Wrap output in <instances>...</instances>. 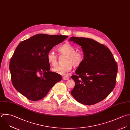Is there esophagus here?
<instances>
[{
	"label": "esophagus",
	"mask_w": 130,
	"mask_h": 130,
	"mask_svg": "<svg viewBox=\"0 0 130 130\" xmlns=\"http://www.w3.org/2000/svg\"><path fill=\"white\" fill-rule=\"evenodd\" d=\"M63 79L64 80H68V79H69V77H66V76H64V77H63Z\"/></svg>",
	"instance_id": "obj_1"
}]
</instances>
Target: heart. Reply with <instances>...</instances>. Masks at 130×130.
Here are the masks:
<instances>
[{"label":"heart","mask_w":130,"mask_h":130,"mask_svg":"<svg viewBox=\"0 0 130 130\" xmlns=\"http://www.w3.org/2000/svg\"><path fill=\"white\" fill-rule=\"evenodd\" d=\"M58 52L61 54L66 55L65 59L66 64L63 65H59L52 68V71L58 74L66 76L71 71L73 64L79 66L84 60V54L81 51H75V47L69 43H65L57 48ZM47 59L49 63L55 66L57 64V55L53 52L50 51L47 55Z\"/></svg>","instance_id":"1"}]
</instances>
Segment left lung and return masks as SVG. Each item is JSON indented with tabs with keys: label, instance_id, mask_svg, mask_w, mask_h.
Returning a JSON list of instances; mask_svg holds the SVG:
<instances>
[{
	"label": "left lung",
	"instance_id": "1",
	"mask_svg": "<svg viewBox=\"0 0 130 130\" xmlns=\"http://www.w3.org/2000/svg\"><path fill=\"white\" fill-rule=\"evenodd\" d=\"M81 46L84 60L71 76L75 85L71 94L79 103L91 105L106 98L116 84L118 65L109 49L88 38L71 37Z\"/></svg>",
	"mask_w": 130,
	"mask_h": 130
}]
</instances>
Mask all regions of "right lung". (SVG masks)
I'll return each instance as SVG.
<instances>
[{"mask_svg":"<svg viewBox=\"0 0 130 130\" xmlns=\"http://www.w3.org/2000/svg\"><path fill=\"white\" fill-rule=\"evenodd\" d=\"M68 36L36 34L20 42L10 60L11 80L14 88L31 101L44 98L62 76L50 71L48 53Z\"/></svg>","mask_w":130,"mask_h":130,"instance_id":"add662e5","label":"right lung"}]
</instances>
